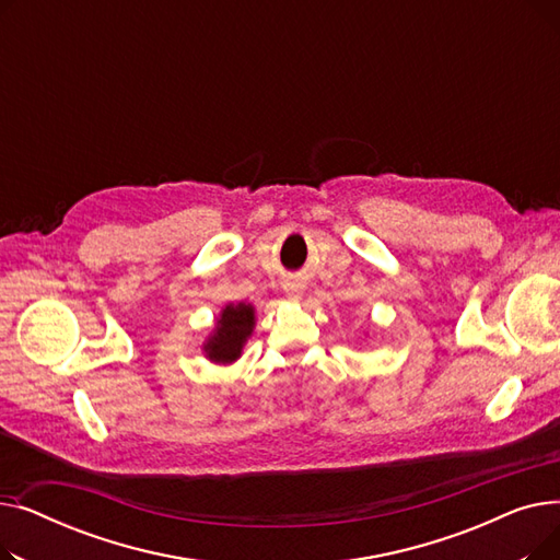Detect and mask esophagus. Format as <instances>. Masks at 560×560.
Instances as JSON below:
<instances>
[{
    "label": "esophagus",
    "mask_w": 560,
    "mask_h": 560,
    "mask_svg": "<svg viewBox=\"0 0 560 560\" xmlns=\"http://www.w3.org/2000/svg\"><path fill=\"white\" fill-rule=\"evenodd\" d=\"M283 290H285V295H288L290 300H300L302 292H304V285H302V281L292 279V281H285V283H283Z\"/></svg>",
    "instance_id": "obj_1"
}]
</instances>
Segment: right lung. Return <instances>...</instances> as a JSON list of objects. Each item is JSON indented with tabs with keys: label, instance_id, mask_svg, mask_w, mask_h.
<instances>
[{
	"label": "right lung",
	"instance_id": "add662e5",
	"mask_svg": "<svg viewBox=\"0 0 560 560\" xmlns=\"http://www.w3.org/2000/svg\"><path fill=\"white\" fill-rule=\"evenodd\" d=\"M254 306L252 304H229L222 308L215 331L209 336V340L203 342L206 359H211L213 363H233L235 359H241L243 347L247 338L254 331Z\"/></svg>",
	"mask_w": 560,
	"mask_h": 560
}]
</instances>
